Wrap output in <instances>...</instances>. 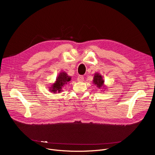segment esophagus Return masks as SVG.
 Masks as SVG:
<instances>
[{"instance_id": "1", "label": "esophagus", "mask_w": 155, "mask_h": 155, "mask_svg": "<svg viewBox=\"0 0 155 155\" xmlns=\"http://www.w3.org/2000/svg\"><path fill=\"white\" fill-rule=\"evenodd\" d=\"M77 81L78 82H83L84 81V78L82 75H79L77 78Z\"/></svg>"}]
</instances>
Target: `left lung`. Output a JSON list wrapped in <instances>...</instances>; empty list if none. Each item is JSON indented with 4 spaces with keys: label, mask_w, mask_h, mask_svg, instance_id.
<instances>
[{
    "label": "left lung",
    "mask_w": 155,
    "mask_h": 155,
    "mask_svg": "<svg viewBox=\"0 0 155 155\" xmlns=\"http://www.w3.org/2000/svg\"><path fill=\"white\" fill-rule=\"evenodd\" d=\"M93 84L100 89H102V88L106 89V88H105V85H104V80L103 78V77L99 73L97 72L94 73V77L93 78Z\"/></svg>",
    "instance_id": "left-lung-1"
}]
</instances>
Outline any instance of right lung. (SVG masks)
Returning a JSON list of instances; mask_svg holds the SVG:
<instances>
[{"label": "right lung", "mask_w": 155, "mask_h": 155, "mask_svg": "<svg viewBox=\"0 0 155 155\" xmlns=\"http://www.w3.org/2000/svg\"><path fill=\"white\" fill-rule=\"evenodd\" d=\"M71 80V77L68 75L65 71H61L59 75L57 76L56 81L53 83L49 88V91L51 93L57 94L62 92L63 87Z\"/></svg>", "instance_id": "1"}]
</instances>
